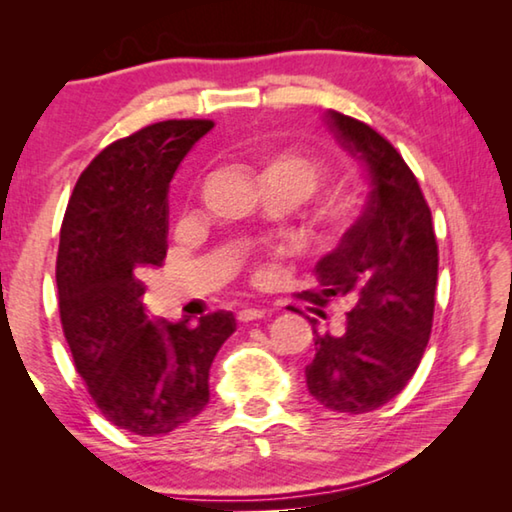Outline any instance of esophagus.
Here are the masks:
<instances>
[{
  "instance_id": "obj_1",
  "label": "esophagus",
  "mask_w": 512,
  "mask_h": 512,
  "mask_svg": "<svg viewBox=\"0 0 512 512\" xmlns=\"http://www.w3.org/2000/svg\"><path fill=\"white\" fill-rule=\"evenodd\" d=\"M264 314L266 311L264 309H257V307H244L237 314V318L241 320V323H250V320H259V318H264Z\"/></svg>"
}]
</instances>
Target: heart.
I'll use <instances>...</instances> for the list:
<instances>
[{
    "label": "heart",
    "mask_w": 512,
    "mask_h": 512,
    "mask_svg": "<svg viewBox=\"0 0 512 512\" xmlns=\"http://www.w3.org/2000/svg\"><path fill=\"white\" fill-rule=\"evenodd\" d=\"M325 176H327V162L314 153L298 149V146L282 149L280 153L273 155L264 167L266 180L296 185L300 189H305L307 194L316 192L318 185L325 180Z\"/></svg>",
    "instance_id": "obj_1"
}]
</instances>
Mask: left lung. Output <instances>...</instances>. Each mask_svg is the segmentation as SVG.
<instances>
[{"label":"left lung","mask_w":512,"mask_h":512,"mask_svg":"<svg viewBox=\"0 0 512 512\" xmlns=\"http://www.w3.org/2000/svg\"><path fill=\"white\" fill-rule=\"evenodd\" d=\"M341 149L370 180L366 207L316 264L311 311L345 302L343 334H318L305 368L311 397L336 413L375 411L409 384L427 348L436 305L438 244L431 210L395 146L359 119L325 112ZM298 311V309H291Z\"/></svg>","instance_id":"left-lung-1"}]
</instances>
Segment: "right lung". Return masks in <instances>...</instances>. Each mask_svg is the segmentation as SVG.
<instances>
[{
  "mask_svg": "<svg viewBox=\"0 0 512 512\" xmlns=\"http://www.w3.org/2000/svg\"><path fill=\"white\" fill-rule=\"evenodd\" d=\"M210 119L158 121L106 146L76 180L56 259L60 323L94 404L115 427L164 436L210 402V366L235 332L230 311L151 318L142 268L162 266L169 183Z\"/></svg>",
  "mask_w": 512,
  "mask_h": 512,
  "instance_id": "right-lung-1",
  "label": "right lung"
}]
</instances>
